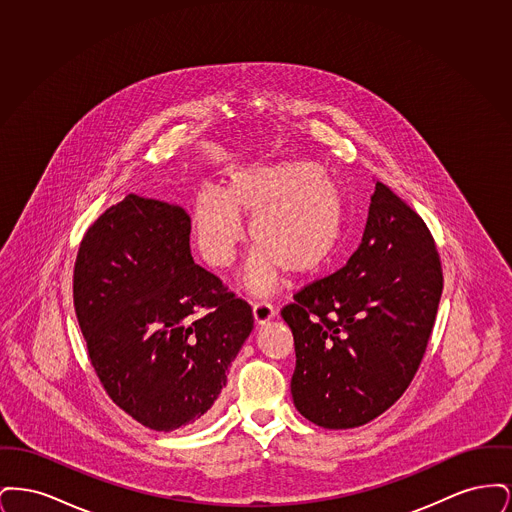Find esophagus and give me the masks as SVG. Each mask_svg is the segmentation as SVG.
Segmentation results:
<instances>
[{
    "label": "esophagus",
    "mask_w": 512,
    "mask_h": 512,
    "mask_svg": "<svg viewBox=\"0 0 512 512\" xmlns=\"http://www.w3.org/2000/svg\"><path fill=\"white\" fill-rule=\"evenodd\" d=\"M274 315H276V311H274V307H272L270 303H267V301L253 303V317H255V322H257L259 326L270 322V320L274 318Z\"/></svg>",
    "instance_id": "esophagus-1"
}]
</instances>
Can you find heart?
Wrapping results in <instances>:
<instances>
[{"label":"heart","mask_w":512,"mask_h":512,"mask_svg":"<svg viewBox=\"0 0 512 512\" xmlns=\"http://www.w3.org/2000/svg\"><path fill=\"white\" fill-rule=\"evenodd\" d=\"M347 195L340 180L315 161L288 159L230 172L224 190L205 184L194 203L195 242L207 265L228 268L244 242V220L255 247L244 272L255 295L274 290L284 270L307 276L340 245Z\"/></svg>","instance_id":"obj_1"}]
</instances>
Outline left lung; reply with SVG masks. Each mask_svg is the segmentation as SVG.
<instances>
[{
  "instance_id": "left-lung-1",
  "label": "left lung",
  "mask_w": 512,
  "mask_h": 512,
  "mask_svg": "<svg viewBox=\"0 0 512 512\" xmlns=\"http://www.w3.org/2000/svg\"><path fill=\"white\" fill-rule=\"evenodd\" d=\"M443 274L424 220L382 182L345 267L282 309L292 328L293 405L313 424L357 428L388 411L424 357Z\"/></svg>"
}]
</instances>
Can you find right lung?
Segmentation results:
<instances>
[{
  "label": "right lung",
  "instance_id": "1",
  "mask_svg": "<svg viewBox=\"0 0 512 512\" xmlns=\"http://www.w3.org/2000/svg\"><path fill=\"white\" fill-rule=\"evenodd\" d=\"M190 215L128 194L86 232L74 311L109 397L155 432L207 420L253 330L251 307L195 265Z\"/></svg>",
  "mask_w": 512,
  "mask_h": 512
}]
</instances>
